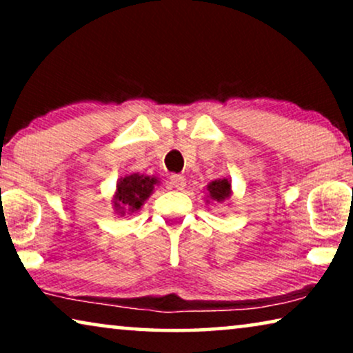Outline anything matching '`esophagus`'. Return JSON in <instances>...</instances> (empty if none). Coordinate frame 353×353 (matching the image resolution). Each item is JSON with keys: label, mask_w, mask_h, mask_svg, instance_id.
Segmentation results:
<instances>
[{"label": "esophagus", "mask_w": 353, "mask_h": 353, "mask_svg": "<svg viewBox=\"0 0 353 353\" xmlns=\"http://www.w3.org/2000/svg\"><path fill=\"white\" fill-rule=\"evenodd\" d=\"M170 185L175 188V190H183V188L186 186V178L183 175H172Z\"/></svg>", "instance_id": "esophagus-1"}]
</instances>
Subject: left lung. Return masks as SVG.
Instances as JSON below:
<instances>
[{
  "instance_id": "8db88e82",
  "label": "left lung",
  "mask_w": 353,
  "mask_h": 353,
  "mask_svg": "<svg viewBox=\"0 0 353 353\" xmlns=\"http://www.w3.org/2000/svg\"><path fill=\"white\" fill-rule=\"evenodd\" d=\"M230 190H231V183L228 180H215L212 181L209 186H207V191L212 199L215 201H223L230 196Z\"/></svg>"
}]
</instances>
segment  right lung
Returning <instances> with one entry per match:
<instances>
[{
	"instance_id": "1",
	"label": "right lung",
	"mask_w": 353,
	"mask_h": 353,
	"mask_svg": "<svg viewBox=\"0 0 353 353\" xmlns=\"http://www.w3.org/2000/svg\"><path fill=\"white\" fill-rule=\"evenodd\" d=\"M156 183V178L138 175V173L122 178L117 185V192H115L114 201L117 210H138L144 204V201L151 196Z\"/></svg>"
}]
</instances>
